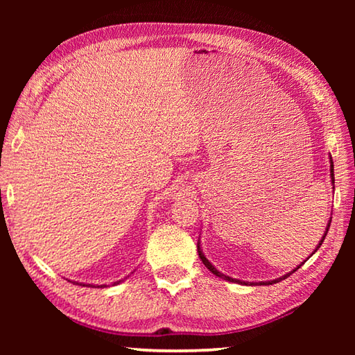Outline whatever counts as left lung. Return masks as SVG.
<instances>
[{
    "label": "left lung",
    "mask_w": 355,
    "mask_h": 355,
    "mask_svg": "<svg viewBox=\"0 0 355 355\" xmlns=\"http://www.w3.org/2000/svg\"><path fill=\"white\" fill-rule=\"evenodd\" d=\"M329 177H331V183H333V189H334V163H333V158H331V155H329ZM329 224H331V220L328 221V225H327V229H325V232H323V236H322V239L319 241V244H318V247L314 248V252L311 253V254H314L315 252L319 250V247L322 245V243H323V239H325V236H327V233H328V229H329ZM197 248H198V254H200V259L202 261V263H205V266L209 268V271H212V273L215 275V276H218V277H221V279H224V281H229V282H235V284H241V285H271V284H276V282H279V281H282V279H285V277H288L291 273H294V271H296L297 268H300L302 267V263L305 262H302L300 263V266H297L296 268L294 270H291L290 273H286V275H284V276H281V277H277V279H273V281H266V282H245V281H239V279H235V277H230V276H227V275H224V273H221L220 270H216L212 263L209 262V259L206 258L205 256V253H202V248H201V245H200V239H198V244H197ZM310 254V256H311ZM310 256H308V258H310ZM306 258V259H308Z\"/></svg>",
    "instance_id": "8db88e82"
}]
</instances>
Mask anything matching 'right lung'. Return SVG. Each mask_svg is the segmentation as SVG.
Here are the masks:
<instances>
[{"instance_id":"right-lung-1","label":"right lung","mask_w":355,"mask_h":355,"mask_svg":"<svg viewBox=\"0 0 355 355\" xmlns=\"http://www.w3.org/2000/svg\"><path fill=\"white\" fill-rule=\"evenodd\" d=\"M126 277H130V275H128ZM125 277V279H126ZM120 282H123V279H120V281H117V282H114L112 285H119ZM73 284H78V285H82V286H94L93 284H84V282H73ZM101 286H107V285H101Z\"/></svg>"}]
</instances>
